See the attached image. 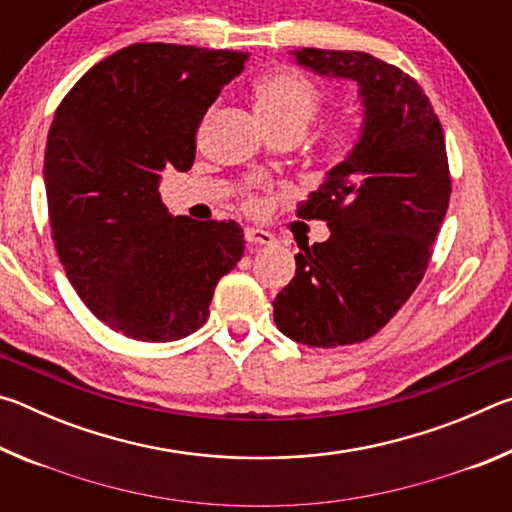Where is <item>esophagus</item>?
I'll return each instance as SVG.
<instances>
[{"label":"esophagus","instance_id":"esophagus-1","mask_svg":"<svg viewBox=\"0 0 512 512\" xmlns=\"http://www.w3.org/2000/svg\"><path fill=\"white\" fill-rule=\"evenodd\" d=\"M244 237H246L248 244H255V246H268V244H273V241H275L271 232H266L262 228H246Z\"/></svg>","mask_w":512,"mask_h":512}]
</instances>
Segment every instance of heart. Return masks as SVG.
Instances as JSON below:
<instances>
[{"label":"heart","instance_id":"heart-1","mask_svg":"<svg viewBox=\"0 0 512 512\" xmlns=\"http://www.w3.org/2000/svg\"><path fill=\"white\" fill-rule=\"evenodd\" d=\"M253 97L257 115L264 121L268 133H289L300 140L311 126V121L323 110L327 92L314 79H309L307 74L298 72V69L280 67L259 76L253 85ZM350 146V128L341 124L325 128L318 137V149L329 160L343 158L350 151ZM246 203L253 205L255 198L248 196Z\"/></svg>","mask_w":512,"mask_h":512}]
</instances>
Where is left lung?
<instances>
[{
  "mask_svg": "<svg viewBox=\"0 0 512 512\" xmlns=\"http://www.w3.org/2000/svg\"><path fill=\"white\" fill-rule=\"evenodd\" d=\"M302 67L350 79L363 101L352 153L298 205L332 235L298 244L296 275L273 300L275 325L311 348L375 336L418 287L452 194L445 135L418 81L366 51L296 49Z\"/></svg>",
  "mask_w": 512,
  "mask_h": 512,
  "instance_id": "8db88e82",
  "label": "left lung"
}]
</instances>
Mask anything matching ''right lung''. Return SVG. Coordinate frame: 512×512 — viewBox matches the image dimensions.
<instances>
[{"label": "right lung", "instance_id": "right-lung-1", "mask_svg": "<svg viewBox=\"0 0 512 512\" xmlns=\"http://www.w3.org/2000/svg\"><path fill=\"white\" fill-rule=\"evenodd\" d=\"M248 54L137 42L103 58L51 121L45 187L51 237L79 298L135 341L185 339L210 316L216 282L244 255L237 221L164 207V169L194 164L196 131Z\"/></svg>", "mask_w": 512, "mask_h": 512}]
</instances>
